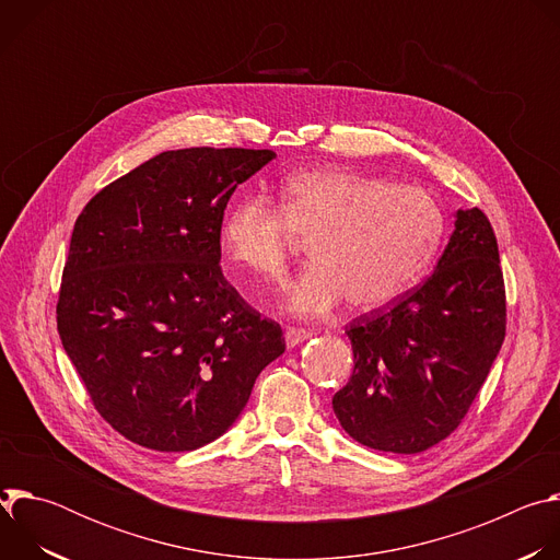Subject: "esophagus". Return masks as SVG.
Instances as JSON below:
<instances>
[{"mask_svg":"<svg viewBox=\"0 0 560 560\" xmlns=\"http://www.w3.org/2000/svg\"><path fill=\"white\" fill-rule=\"evenodd\" d=\"M312 335L305 328H288L285 330V346L288 348H296L299 343H303L305 339H310Z\"/></svg>","mask_w":560,"mask_h":560,"instance_id":"obj_1","label":"esophagus"}]
</instances>
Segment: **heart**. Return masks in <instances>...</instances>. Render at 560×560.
I'll return each mask as SVG.
<instances>
[{"label":"heart","mask_w":560,"mask_h":560,"mask_svg":"<svg viewBox=\"0 0 560 560\" xmlns=\"http://www.w3.org/2000/svg\"><path fill=\"white\" fill-rule=\"evenodd\" d=\"M445 232L439 203L421 188L343 168L294 173L281 208L261 195L236 199L221 223L225 257L264 281H283L299 242L310 268L283 307L324 316L341 301L374 312L410 292L434 261Z\"/></svg>","instance_id":"1"}]
</instances>
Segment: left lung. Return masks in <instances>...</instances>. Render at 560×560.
Segmentation results:
<instances>
[{"label": "left lung", "instance_id": "obj_1", "mask_svg": "<svg viewBox=\"0 0 560 560\" xmlns=\"http://www.w3.org/2000/svg\"><path fill=\"white\" fill-rule=\"evenodd\" d=\"M505 283L483 210H458L436 270L394 303L346 328L354 370L332 396L361 445L423 452L465 419L505 339Z\"/></svg>", "mask_w": 560, "mask_h": 560}]
</instances>
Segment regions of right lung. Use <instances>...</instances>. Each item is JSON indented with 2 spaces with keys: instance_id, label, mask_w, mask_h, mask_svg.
Segmentation results:
<instances>
[{
  "instance_id": "obj_1",
  "label": "right lung",
  "mask_w": 560,
  "mask_h": 560,
  "mask_svg": "<svg viewBox=\"0 0 560 560\" xmlns=\"http://www.w3.org/2000/svg\"><path fill=\"white\" fill-rule=\"evenodd\" d=\"M272 159L168 150L102 188L74 221L57 332L95 410L141 447L190 452L219 439L285 350L281 326L219 266L228 199Z\"/></svg>"
}]
</instances>
